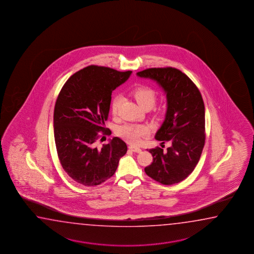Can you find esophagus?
<instances>
[{
    "label": "esophagus",
    "instance_id": "1",
    "mask_svg": "<svg viewBox=\"0 0 254 254\" xmlns=\"http://www.w3.org/2000/svg\"><path fill=\"white\" fill-rule=\"evenodd\" d=\"M129 149H130L131 151H133V152H140V151H141L140 148L136 147V146H132V145L129 146Z\"/></svg>",
    "mask_w": 254,
    "mask_h": 254
}]
</instances>
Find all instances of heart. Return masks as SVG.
I'll return each instance as SVG.
<instances>
[{
	"mask_svg": "<svg viewBox=\"0 0 254 254\" xmlns=\"http://www.w3.org/2000/svg\"><path fill=\"white\" fill-rule=\"evenodd\" d=\"M130 95L134 98L137 104L142 109H149L155 104L156 93L147 86H139L131 91ZM121 105V98L119 96H115L111 102V112L114 115L118 114ZM149 129L144 125H125L120 126L117 129V134L120 137L126 139L130 143L138 144L142 138L148 136Z\"/></svg>",
	"mask_w": 254,
	"mask_h": 254,
	"instance_id": "1",
	"label": "heart"
}]
</instances>
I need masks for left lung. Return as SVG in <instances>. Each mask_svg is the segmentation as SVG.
I'll return each instance as SVG.
<instances>
[{
    "instance_id": "8db88e82",
    "label": "left lung",
    "mask_w": 254,
    "mask_h": 254,
    "mask_svg": "<svg viewBox=\"0 0 254 254\" xmlns=\"http://www.w3.org/2000/svg\"><path fill=\"white\" fill-rule=\"evenodd\" d=\"M137 75L154 80L164 90L167 113L155 139L171 143L166 151L159 147L149 149L153 161L145 172L161 184H177L193 172L204 148L202 95L193 81L174 67L148 68Z\"/></svg>"
}]
</instances>
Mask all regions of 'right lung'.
Here are the masks:
<instances>
[{
  "instance_id": "right-lung-1",
  "label": "right lung",
  "mask_w": 254,
  "mask_h": 254,
  "mask_svg": "<svg viewBox=\"0 0 254 254\" xmlns=\"http://www.w3.org/2000/svg\"><path fill=\"white\" fill-rule=\"evenodd\" d=\"M131 71L89 65L71 75L63 85L54 109L56 148L62 168L76 183L93 187L115 174L127 152L123 139L114 137L97 149L95 141L108 118L113 91ZM106 133V132H105Z\"/></svg>"
}]
</instances>
